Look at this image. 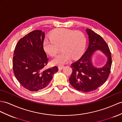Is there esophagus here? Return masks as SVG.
I'll list each match as a JSON object with an SVG mask.
<instances>
[{"instance_id":"obj_1","label":"esophagus","mask_w":122,"mask_h":122,"mask_svg":"<svg viewBox=\"0 0 122 122\" xmlns=\"http://www.w3.org/2000/svg\"><path fill=\"white\" fill-rule=\"evenodd\" d=\"M64 67V65H60V66H58V69H59V70L63 69Z\"/></svg>"}]
</instances>
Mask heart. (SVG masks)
I'll return each mask as SVG.
<instances>
[{
	"label": "heart",
	"mask_w": 122,
	"mask_h": 122,
	"mask_svg": "<svg viewBox=\"0 0 122 122\" xmlns=\"http://www.w3.org/2000/svg\"><path fill=\"white\" fill-rule=\"evenodd\" d=\"M85 45L86 38L82 31L64 28L53 31L50 38L46 39L43 42L44 49L50 55H55L59 47L62 51L52 59L53 65H62L66 63L71 57H79L83 53Z\"/></svg>",
	"instance_id": "b5f03b06"
}]
</instances>
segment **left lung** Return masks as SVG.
<instances>
[{"mask_svg":"<svg viewBox=\"0 0 122 122\" xmlns=\"http://www.w3.org/2000/svg\"><path fill=\"white\" fill-rule=\"evenodd\" d=\"M86 31L88 35V46L82 57L71 64L72 72L69 82L76 90L87 93L97 90L107 81L110 72L112 58L103 39L90 29L87 28ZM97 50H101L107 57L106 65L102 68L95 67L91 62L92 55Z\"/></svg>","mask_w":122,"mask_h":122,"instance_id":"1","label":"left lung"}]
</instances>
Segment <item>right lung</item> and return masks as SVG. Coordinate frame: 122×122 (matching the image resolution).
<instances>
[{
  "instance_id": "1",
  "label": "right lung",
  "mask_w": 122,
  "mask_h": 122,
  "mask_svg": "<svg viewBox=\"0 0 122 122\" xmlns=\"http://www.w3.org/2000/svg\"><path fill=\"white\" fill-rule=\"evenodd\" d=\"M44 32L34 30L18 41L13 57L15 76L22 86L30 91L45 88L57 72V66L43 70L48 58L43 49Z\"/></svg>"
}]
</instances>
